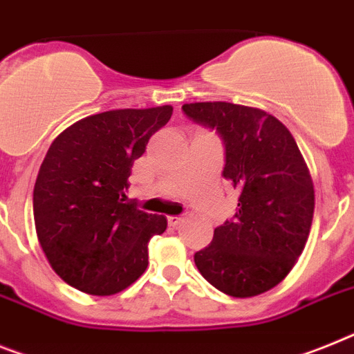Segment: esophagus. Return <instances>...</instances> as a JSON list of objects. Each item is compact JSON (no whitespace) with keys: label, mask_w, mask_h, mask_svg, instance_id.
<instances>
[{"label":"esophagus","mask_w":354,"mask_h":354,"mask_svg":"<svg viewBox=\"0 0 354 354\" xmlns=\"http://www.w3.org/2000/svg\"><path fill=\"white\" fill-rule=\"evenodd\" d=\"M183 216H168V225H170V227H177V225L183 223Z\"/></svg>","instance_id":"obj_1"}]
</instances>
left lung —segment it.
<instances>
[{"instance_id":"obj_1","label":"left lung","mask_w":354,"mask_h":354,"mask_svg":"<svg viewBox=\"0 0 354 354\" xmlns=\"http://www.w3.org/2000/svg\"><path fill=\"white\" fill-rule=\"evenodd\" d=\"M183 111L218 131L225 145L223 177L240 189L234 220L214 229L195 265L231 297L268 292L297 263L312 229L315 192L303 153L288 129L261 109L195 102Z\"/></svg>"}]
</instances>
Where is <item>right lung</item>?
<instances>
[{
  "instance_id": "obj_1",
  "label": "right lung",
  "mask_w": 354,
  "mask_h": 354,
  "mask_svg": "<svg viewBox=\"0 0 354 354\" xmlns=\"http://www.w3.org/2000/svg\"><path fill=\"white\" fill-rule=\"evenodd\" d=\"M174 107L93 114L57 136L39 168L33 220L48 263L69 286L114 295L148 267V241L166 231L162 214L129 204L132 162Z\"/></svg>"
}]
</instances>
